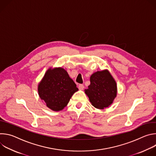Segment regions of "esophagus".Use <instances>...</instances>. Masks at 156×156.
I'll return each instance as SVG.
<instances>
[{
	"label": "esophagus",
	"instance_id": "obj_1",
	"mask_svg": "<svg viewBox=\"0 0 156 156\" xmlns=\"http://www.w3.org/2000/svg\"><path fill=\"white\" fill-rule=\"evenodd\" d=\"M78 88H79V90H83V89H84V85H83V84H80L78 85Z\"/></svg>",
	"mask_w": 156,
	"mask_h": 156
}]
</instances>
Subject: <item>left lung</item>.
<instances>
[{
    "label": "left lung",
    "instance_id": "8db88e82",
    "mask_svg": "<svg viewBox=\"0 0 156 156\" xmlns=\"http://www.w3.org/2000/svg\"><path fill=\"white\" fill-rule=\"evenodd\" d=\"M91 84L85 93L92 105L100 109L107 107L117 96V84L107 70L97 72L90 78Z\"/></svg>",
    "mask_w": 156,
    "mask_h": 156
}]
</instances>
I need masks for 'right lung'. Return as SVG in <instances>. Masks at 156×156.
Returning a JSON list of instances; mask_svg holds the SVG:
<instances>
[{
  "label": "right lung",
  "instance_id": "obj_1",
  "mask_svg": "<svg viewBox=\"0 0 156 156\" xmlns=\"http://www.w3.org/2000/svg\"><path fill=\"white\" fill-rule=\"evenodd\" d=\"M78 90L68 73L62 68L48 70L38 86L40 98L54 111L62 110Z\"/></svg>",
  "mask_w": 156,
  "mask_h": 156
}]
</instances>
